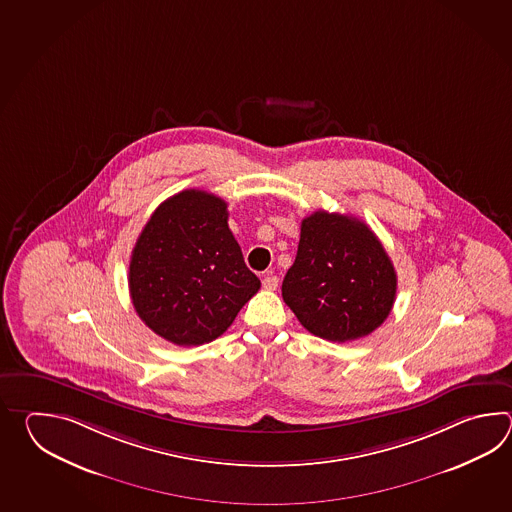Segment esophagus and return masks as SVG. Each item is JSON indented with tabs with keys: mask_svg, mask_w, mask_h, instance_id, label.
<instances>
[{
	"mask_svg": "<svg viewBox=\"0 0 512 512\" xmlns=\"http://www.w3.org/2000/svg\"><path fill=\"white\" fill-rule=\"evenodd\" d=\"M263 289H267V291H276V287H278V278L274 276V274H267L265 278H263Z\"/></svg>",
	"mask_w": 512,
	"mask_h": 512,
	"instance_id": "esophagus-1",
	"label": "esophagus"
}]
</instances>
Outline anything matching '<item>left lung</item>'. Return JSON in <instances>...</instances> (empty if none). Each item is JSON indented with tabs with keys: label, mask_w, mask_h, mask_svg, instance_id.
Returning <instances> with one entry per match:
<instances>
[{
	"label": "left lung",
	"mask_w": 512,
	"mask_h": 512,
	"mask_svg": "<svg viewBox=\"0 0 512 512\" xmlns=\"http://www.w3.org/2000/svg\"><path fill=\"white\" fill-rule=\"evenodd\" d=\"M395 293L392 260L364 221L326 210L304 218L282 296L309 333L331 342L366 337L390 315Z\"/></svg>",
	"instance_id": "1"
}]
</instances>
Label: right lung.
<instances>
[{
	"label": "right lung",
	"instance_id": "1",
	"mask_svg": "<svg viewBox=\"0 0 512 512\" xmlns=\"http://www.w3.org/2000/svg\"><path fill=\"white\" fill-rule=\"evenodd\" d=\"M128 283L142 322L177 346L221 337L261 285L230 232L227 203L196 188L155 208L131 252Z\"/></svg>",
	"mask_w": 512,
	"mask_h": 512
}]
</instances>
